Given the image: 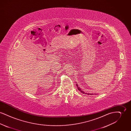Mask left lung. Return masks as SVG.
<instances>
[{"instance_id":"1","label":"left lung","mask_w":131,"mask_h":131,"mask_svg":"<svg viewBox=\"0 0 131 131\" xmlns=\"http://www.w3.org/2000/svg\"><path fill=\"white\" fill-rule=\"evenodd\" d=\"M76 85H77V88H78V90L80 91H81L82 93L83 94H88V95H93V93H85L84 91H83L82 90H81V89L80 88V87L78 86V84H76ZM95 94V95H96V94Z\"/></svg>"}]
</instances>
